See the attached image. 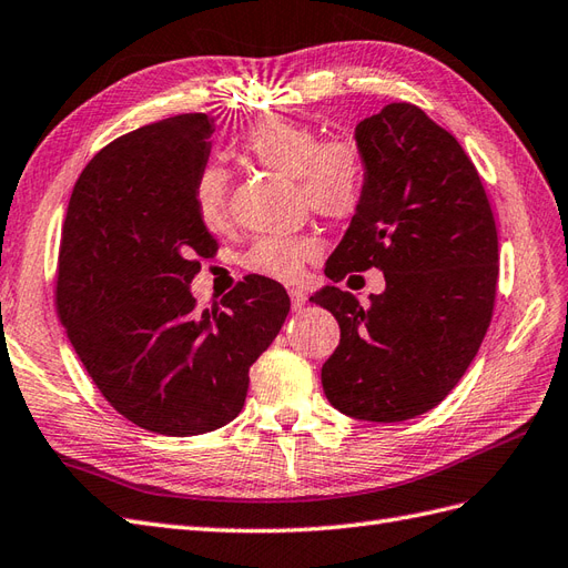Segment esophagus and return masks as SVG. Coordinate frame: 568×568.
<instances>
[{"instance_id":"esophagus-1","label":"esophagus","mask_w":568,"mask_h":568,"mask_svg":"<svg viewBox=\"0 0 568 568\" xmlns=\"http://www.w3.org/2000/svg\"><path fill=\"white\" fill-rule=\"evenodd\" d=\"M290 300H293V310L295 312H300L304 304H307V295H304V290H300V287L290 290Z\"/></svg>"}]
</instances>
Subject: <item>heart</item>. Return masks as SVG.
Wrapping results in <instances>:
<instances>
[{"label":"heart","instance_id":"obj_1","mask_svg":"<svg viewBox=\"0 0 568 568\" xmlns=\"http://www.w3.org/2000/svg\"><path fill=\"white\" fill-rule=\"evenodd\" d=\"M244 153L254 163L295 178L300 199L328 221H351L365 206L369 186L367 155L357 141L345 136L322 139L312 126L285 118H261L246 129ZM196 211L209 230L230 223V178L223 168L209 165L194 186ZM322 254V242L312 235H268L252 242L242 266L273 281H297L304 266Z\"/></svg>","mask_w":568,"mask_h":568}]
</instances>
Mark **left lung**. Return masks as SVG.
Instances as JSON below:
<instances>
[{
    "label": "left lung",
    "mask_w": 568,
    "mask_h": 568,
    "mask_svg": "<svg viewBox=\"0 0 568 568\" xmlns=\"http://www.w3.org/2000/svg\"><path fill=\"white\" fill-rule=\"evenodd\" d=\"M367 155L365 206L326 264L341 283L384 271L386 290L359 304L341 287L310 302L328 310L341 343L322 367L333 408L367 423L432 410L483 345L499 278V240L468 153L413 103H390L355 132Z\"/></svg>",
    "instance_id": "obj_1"
}]
</instances>
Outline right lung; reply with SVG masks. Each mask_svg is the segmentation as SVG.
Here are the masks:
<instances>
[{
    "instance_id": "add662e5",
    "label": "right lung",
    "mask_w": 568,
    "mask_h": 568,
    "mask_svg": "<svg viewBox=\"0 0 568 568\" xmlns=\"http://www.w3.org/2000/svg\"><path fill=\"white\" fill-rule=\"evenodd\" d=\"M209 114L145 124L100 149L69 199L54 304L85 372L129 423L165 436L227 425L250 367L290 312L281 283L246 275L196 312L189 283L217 242L196 211Z\"/></svg>"
}]
</instances>
